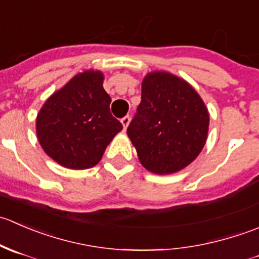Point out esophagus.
<instances>
[{
  "label": "esophagus",
  "instance_id": "1",
  "mask_svg": "<svg viewBox=\"0 0 259 259\" xmlns=\"http://www.w3.org/2000/svg\"><path fill=\"white\" fill-rule=\"evenodd\" d=\"M129 122H130V116H129V115H126V116H124L121 119V124H122V126H124V129H126L127 125H129Z\"/></svg>",
  "mask_w": 259,
  "mask_h": 259
}]
</instances>
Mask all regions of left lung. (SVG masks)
<instances>
[{"mask_svg": "<svg viewBox=\"0 0 259 259\" xmlns=\"http://www.w3.org/2000/svg\"><path fill=\"white\" fill-rule=\"evenodd\" d=\"M209 114L197 91L168 72H151L142 85V103L127 126L140 163L155 174L189 165L205 144Z\"/></svg>", "mask_w": 259, "mask_h": 259, "instance_id": "obj_1", "label": "left lung"}]
</instances>
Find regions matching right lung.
I'll return each instance as SVG.
<instances>
[{
	"label": "right lung",
	"mask_w": 259,
	"mask_h": 259,
	"mask_svg": "<svg viewBox=\"0 0 259 259\" xmlns=\"http://www.w3.org/2000/svg\"><path fill=\"white\" fill-rule=\"evenodd\" d=\"M100 71L72 77L44 104L36 120L38 142L65 168L88 169L100 161L105 148L122 129L111 115V99Z\"/></svg>",
	"instance_id": "right-lung-1"
}]
</instances>
